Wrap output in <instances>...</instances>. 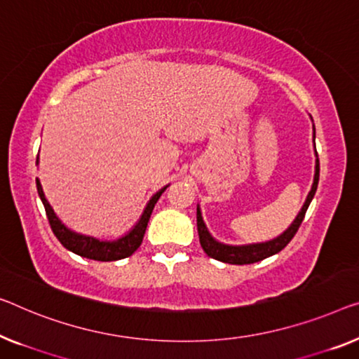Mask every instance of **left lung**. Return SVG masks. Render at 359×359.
Returning a JSON list of instances; mask_svg holds the SVG:
<instances>
[{
  "label": "left lung",
  "instance_id": "8db88e82",
  "mask_svg": "<svg viewBox=\"0 0 359 359\" xmlns=\"http://www.w3.org/2000/svg\"><path fill=\"white\" fill-rule=\"evenodd\" d=\"M313 128H314V126H313ZM314 138H316V130H314ZM318 182H319V158H318V151H316V169H314L313 187H311V190H309L306 201H304L302 211L298 212L295 221L290 224V227H288L287 231H283L279 237L272 238V240H269V242L250 243V245H226V243L217 242V240H214L212 235L208 232L205 221H203V217H201L200 206H198L196 208V226H198V235H200L201 248L205 250V253L210 256V258L222 261V263H229V264H253L264 258H269V256H272V255L279 253L280 250H283L288 243H290V240L293 238V235L297 233L298 227L302 226L309 203H311V200L314 198V194H316V190H318Z\"/></svg>",
  "mask_w": 359,
  "mask_h": 359
}]
</instances>
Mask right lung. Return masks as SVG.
<instances>
[{
    "mask_svg": "<svg viewBox=\"0 0 359 359\" xmlns=\"http://www.w3.org/2000/svg\"><path fill=\"white\" fill-rule=\"evenodd\" d=\"M36 164H39V159H36ZM168 187L169 185H165L164 189L156 191V194L151 196V200L148 201L142 217L138 219V222L130 229V231H128V233L122 235V237L117 240H98L95 237H90V235H82V233L74 232L71 229L64 226L60 219H57L55 211H53L50 203H48V200L45 198L40 180L36 179V190H39L40 200L43 203V206H45L46 217L48 221H50L53 233L56 235V238L62 243L64 248H67L69 251H72V253H76L79 256H83V258L95 259V261H117V259L127 258V256H130L132 253H135L137 248L142 245L143 235H145L149 216H151L153 212V208Z\"/></svg>",
    "mask_w": 359,
    "mask_h": 359,
    "instance_id": "1",
    "label": "right lung"
}]
</instances>
